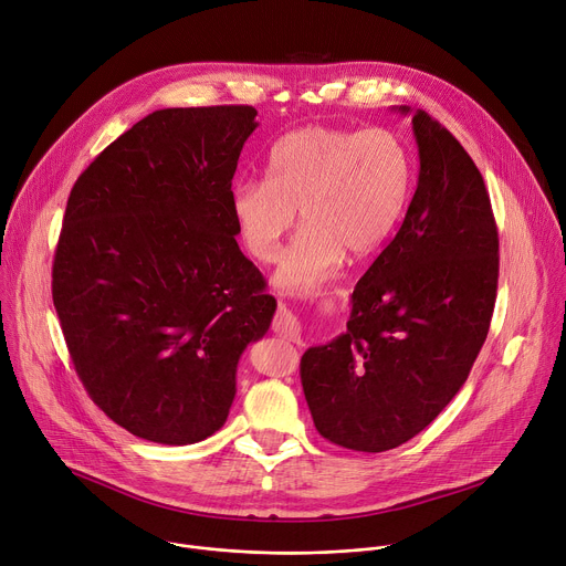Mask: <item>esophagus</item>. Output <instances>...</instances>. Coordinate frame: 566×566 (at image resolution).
<instances>
[{
  "label": "esophagus",
  "mask_w": 566,
  "mask_h": 566,
  "mask_svg": "<svg viewBox=\"0 0 566 566\" xmlns=\"http://www.w3.org/2000/svg\"><path fill=\"white\" fill-rule=\"evenodd\" d=\"M274 333H279L281 337L290 339V342H301V326H298V319L285 308L281 306L276 317H274Z\"/></svg>",
  "instance_id": "esophagus-1"
}]
</instances>
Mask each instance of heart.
<instances>
[{"label": "heart", "mask_w": 566, "mask_h": 566, "mask_svg": "<svg viewBox=\"0 0 566 566\" xmlns=\"http://www.w3.org/2000/svg\"><path fill=\"white\" fill-rule=\"evenodd\" d=\"M410 184V154L392 132L313 124L272 147L268 179L235 184L231 212L244 249L272 263L298 208L303 227L274 283L306 296L337 276L344 253L363 258L389 238L408 206Z\"/></svg>", "instance_id": "obj_1"}]
</instances>
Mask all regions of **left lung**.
Returning <instances> with one entry per match:
<instances>
[{"mask_svg": "<svg viewBox=\"0 0 566 566\" xmlns=\"http://www.w3.org/2000/svg\"><path fill=\"white\" fill-rule=\"evenodd\" d=\"M412 132L419 181L403 224L358 281L346 331L301 358L315 428L352 451L397 449L438 417L494 313L499 231L481 171L421 108Z\"/></svg>", "mask_w": 566, "mask_h": 566, "instance_id": "left-lung-1", "label": "left lung"}]
</instances>
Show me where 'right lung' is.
I'll return each mask as SVG.
<instances>
[{
  "mask_svg": "<svg viewBox=\"0 0 566 566\" xmlns=\"http://www.w3.org/2000/svg\"><path fill=\"white\" fill-rule=\"evenodd\" d=\"M253 106L163 108L76 179L52 296L91 399L136 438L184 447L220 430L249 342L276 298L240 251L231 184Z\"/></svg>",
  "mask_w": 566,
  "mask_h": 566,
  "instance_id": "obj_1",
  "label": "right lung"
}]
</instances>
